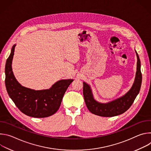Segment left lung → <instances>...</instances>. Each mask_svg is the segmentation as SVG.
<instances>
[{"label": "left lung", "mask_w": 151, "mask_h": 151, "mask_svg": "<svg viewBox=\"0 0 151 151\" xmlns=\"http://www.w3.org/2000/svg\"><path fill=\"white\" fill-rule=\"evenodd\" d=\"M135 51L137 61L134 82L130 90L122 97L106 103L99 102L94 99L90 85L83 82V94L85 102L88 109L92 114L104 117L115 116L124 113L133 103L140 91L142 79L140 58L137 52Z\"/></svg>", "instance_id": "1"}]
</instances>
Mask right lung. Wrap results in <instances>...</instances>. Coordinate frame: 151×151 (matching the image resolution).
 <instances>
[{"label": "right lung", "instance_id": "right-lung-1", "mask_svg": "<svg viewBox=\"0 0 151 151\" xmlns=\"http://www.w3.org/2000/svg\"><path fill=\"white\" fill-rule=\"evenodd\" d=\"M16 44L14 45L5 65V85L10 98L25 115L34 118H45L59 109L63 96L73 79H62L47 90H35L21 85L16 79L12 62Z\"/></svg>", "mask_w": 151, "mask_h": 151}]
</instances>
